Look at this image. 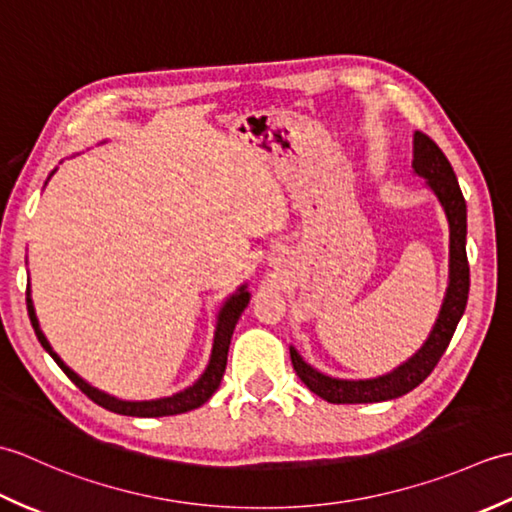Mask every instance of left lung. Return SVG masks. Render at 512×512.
Returning a JSON list of instances; mask_svg holds the SVG:
<instances>
[{"label": "left lung", "mask_w": 512, "mask_h": 512, "mask_svg": "<svg viewBox=\"0 0 512 512\" xmlns=\"http://www.w3.org/2000/svg\"><path fill=\"white\" fill-rule=\"evenodd\" d=\"M413 171L427 180L433 193L438 195L444 213L449 220L451 246H449V288L444 297L440 317L433 325L427 343H424L416 356H411L405 365H400L394 372L372 380H339L330 378L317 369L310 367L297 354L295 347H290L292 367L297 376L306 383V387L323 400L334 405H356V402H380L409 394L416 389L433 369H436L442 354L453 339V332L466 308L469 299V259H466V202L460 191L458 178H455L451 162L442 154V149L433 140L416 132L413 136Z\"/></svg>", "instance_id": "left-lung-1"}]
</instances>
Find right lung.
<instances>
[{
  "label": "right lung",
  "mask_w": 512,
  "mask_h": 512,
  "mask_svg": "<svg viewBox=\"0 0 512 512\" xmlns=\"http://www.w3.org/2000/svg\"><path fill=\"white\" fill-rule=\"evenodd\" d=\"M26 303H28V317L32 328H35V334L39 343L43 345V350H46L52 358L54 363H57L65 376H68L72 383L79 387L85 396L90 400H94L96 405H101L107 411H114V413H123V416H136V418H160V416H178V413H187L191 409H198L202 407L206 400H209L215 389L220 387L222 383V376H224V369H226V358H228V345H231V336L235 325L242 317V312L248 303V292L246 286L239 288L235 295L224 303V308L220 312V319H217V330H215V341H213V354H211V361L209 367H206V372L200 376L198 383L193 387L180 391L176 396H169V398H160V400H145V402H129V400H118L114 396H107L103 391H99L96 387L85 383L83 378L76 376L72 369L65 365L61 358L52 352L50 343L46 341V336L39 330V321L35 317V308H32V299H30V288H26Z\"/></svg>",
  "instance_id": "right-lung-1"
}]
</instances>
